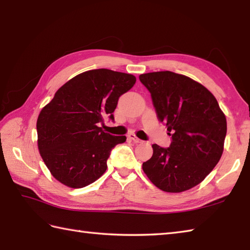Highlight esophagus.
<instances>
[{
  "label": "esophagus",
  "mask_w": 250,
  "mask_h": 250,
  "mask_svg": "<svg viewBox=\"0 0 250 250\" xmlns=\"http://www.w3.org/2000/svg\"><path fill=\"white\" fill-rule=\"evenodd\" d=\"M128 139L131 140V141H133L134 143H142V142H143L142 140L139 139V137H136L134 134H132V133H130V134L128 135Z\"/></svg>",
  "instance_id": "34e87169"
}]
</instances>
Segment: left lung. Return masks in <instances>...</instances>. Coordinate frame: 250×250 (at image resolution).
I'll return each instance as SVG.
<instances>
[{"label":"left lung","mask_w":250,"mask_h":250,"mask_svg":"<svg viewBox=\"0 0 250 250\" xmlns=\"http://www.w3.org/2000/svg\"><path fill=\"white\" fill-rule=\"evenodd\" d=\"M150 92L158 119L167 126L171 145H152L143 163L150 182L166 192H183L199 185L219 162L227 120L216 98L185 75L162 71L140 75Z\"/></svg>","instance_id":"obj_1"}]
</instances>
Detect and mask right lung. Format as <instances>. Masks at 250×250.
Returning a JSON list of instances; mask_svg holds the SVG:
<instances>
[{
	"mask_svg": "<svg viewBox=\"0 0 250 250\" xmlns=\"http://www.w3.org/2000/svg\"><path fill=\"white\" fill-rule=\"evenodd\" d=\"M135 76L98 68L83 72L58 90L37 118V144L42 158L57 180L83 188L105 173L113 148L125 143L100 128L114 120L120 95L134 86Z\"/></svg>",
	"mask_w": 250,
	"mask_h": 250,
	"instance_id": "obj_1",
	"label": "right lung"
}]
</instances>
